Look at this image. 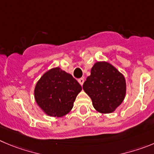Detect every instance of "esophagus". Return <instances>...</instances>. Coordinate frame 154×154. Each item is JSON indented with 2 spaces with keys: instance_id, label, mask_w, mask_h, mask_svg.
Returning <instances> with one entry per match:
<instances>
[{
  "instance_id": "34e87169",
  "label": "esophagus",
  "mask_w": 154,
  "mask_h": 154,
  "mask_svg": "<svg viewBox=\"0 0 154 154\" xmlns=\"http://www.w3.org/2000/svg\"><path fill=\"white\" fill-rule=\"evenodd\" d=\"M78 82L80 85L83 86V84H84V78H80L78 80Z\"/></svg>"
}]
</instances>
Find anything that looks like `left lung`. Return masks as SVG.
<instances>
[{"label":"left lung","instance_id":"8db88e82","mask_svg":"<svg viewBox=\"0 0 154 154\" xmlns=\"http://www.w3.org/2000/svg\"><path fill=\"white\" fill-rule=\"evenodd\" d=\"M90 97L94 109L102 114H109L124 101L126 80L116 67L106 61H97L83 85Z\"/></svg>","mask_w":154,"mask_h":154}]
</instances>
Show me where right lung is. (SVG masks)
I'll return each instance as SVG.
<instances>
[{
  "label": "right lung",
  "instance_id": "add662e5",
  "mask_svg": "<svg viewBox=\"0 0 154 154\" xmlns=\"http://www.w3.org/2000/svg\"><path fill=\"white\" fill-rule=\"evenodd\" d=\"M81 90V86L72 75L56 67L47 70L37 81L34 97L45 114L63 117L71 111Z\"/></svg>",
  "mask_w": 154,
  "mask_h": 154
}]
</instances>
